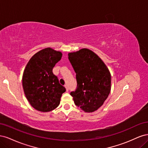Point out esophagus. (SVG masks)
<instances>
[{
  "label": "esophagus",
  "mask_w": 148,
  "mask_h": 148,
  "mask_svg": "<svg viewBox=\"0 0 148 148\" xmlns=\"http://www.w3.org/2000/svg\"><path fill=\"white\" fill-rule=\"evenodd\" d=\"M64 86H65V88H66V91H69V89H68V87H67V85H66V84H65Z\"/></svg>",
  "instance_id": "1"
}]
</instances>
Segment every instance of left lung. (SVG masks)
I'll return each instance as SVG.
<instances>
[{
	"label": "left lung",
	"mask_w": 148,
	"mask_h": 148,
	"mask_svg": "<svg viewBox=\"0 0 148 148\" xmlns=\"http://www.w3.org/2000/svg\"><path fill=\"white\" fill-rule=\"evenodd\" d=\"M76 73L77 89L71 92L75 105L92 112L104 104L111 89V75L101 58L86 48L69 53Z\"/></svg>",
	"instance_id": "obj_1"
}]
</instances>
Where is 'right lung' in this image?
<instances>
[{
	"instance_id": "add662e5",
	"label": "right lung",
	"mask_w": 148,
	"mask_h": 148,
	"mask_svg": "<svg viewBox=\"0 0 148 148\" xmlns=\"http://www.w3.org/2000/svg\"><path fill=\"white\" fill-rule=\"evenodd\" d=\"M62 56L61 52L47 47L36 53L25 67L22 85L26 99L36 110L47 112L60 104L66 89L59 83L52 69Z\"/></svg>"
}]
</instances>
